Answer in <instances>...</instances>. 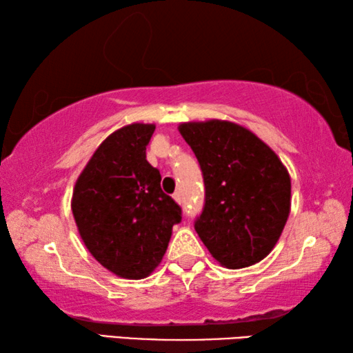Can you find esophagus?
I'll list each match as a JSON object with an SVG mask.
<instances>
[{
	"label": "esophagus",
	"instance_id": "esophagus-1",
	"mask_svg": "<svg viewBox=\"0 0 353 353\" xmlns=\"http://www.w3.org/2000/svg\"><path fill=\"white\" fill-rule=\"evenodd\" d=\"M172 198H174V201L177 202V204H181V202H182V194L179 193V191H176V193L172 194Z\"/></svg>",
	"mask_w": 353,
	"mask_h": 353
}]
</instances>
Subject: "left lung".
<instances>
[{
    "label": "left lung",
    "mask_w": 353,
    "mask_h": 353,
    "mask_svg": "<svg viewBox=\"0 0 353 353\" xmlns=\"http://www.w3.org/2000/svg\"><path fill=\"white\" fill-rule=\"evenodd\" d=\"M201 165L205 202L194 229L229 270L271 252L291 207V179L272 149L246 128L210 119L179 126Z\"/></svg>",
    "instance_id": "1"
}]
</instances>
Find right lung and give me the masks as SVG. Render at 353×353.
Wrapping results in <instances>:
<instances>
[{"label": "right lung", "mask_w": 353, "mask_h": 353, "mask_svg": "<svg viewBox=\"0 0 353 353\" xmlns=\"http://www.w3.org/2000/svg\"><path fill=\"white\" fill-rule=\"evenodd\" d=\"M154 124L134 123L101 143L77 177L71 210L83 244L105 270L145 279L168 248L182 208L160 187L146 160Z\"/></svg>", "instance_id": "add662e5"}]
</instances>
